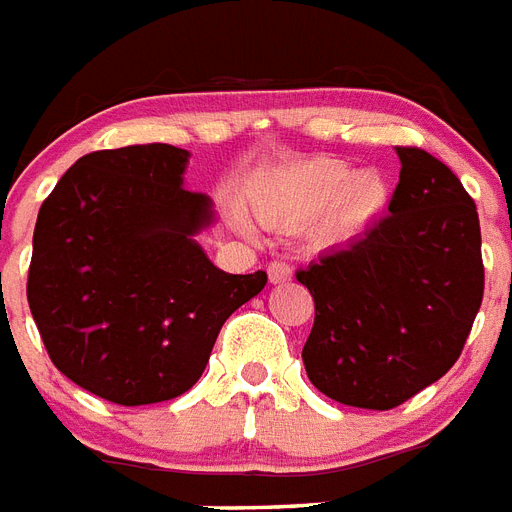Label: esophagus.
<instances>
[{
  "mask_svg": "<svg viewBox=\"0 0 512 512\" xmlns=\"http://www.w3.org/2000/svg\"><path fill=\"white\" fill-rule=\"evenodd\" d=\"M267 275L272 285H282V282H288L290 277H293V269H290L285 261H272L267 267Z\"/></svg>",
  "mask_w": 512,
  "mask_h": 512,
  "instance_id": "1",
  "label": "esophagus"
}]
</instances>
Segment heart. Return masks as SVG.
<instances>
[{
  "instance_id": "b5f03b06",
  "label": "heart",
  "mask_w": 512,
  "mask_h": 512,
  "mask_svg": "<svg viewBox=\"0 0 512 512\" xmlns=\"http://www.w3.org/2000/svg\"><path fill=\"white\" fill-rule=\"evenodd\" d=\"M391 185L378 169L351 171L341 158H312L288 163L261 179L253 206L267 222L301 224L325 216V230L335 237L362 230L388 208Z\"/></svg>"
}]
</instances>
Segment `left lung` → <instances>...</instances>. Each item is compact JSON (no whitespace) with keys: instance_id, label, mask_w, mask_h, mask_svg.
<instances>
[{"instance_id":"left-lung-1","label":"left lung","mask_w":512,"mask_h":512,"mask_svg":"<svg viewBox=\"0 0 512 512\" xmlns=\"http://www.w3.org/2000/svg\"><path fill=\"white\" fill-rule=\"evenodd\" d=\"M402 161L388 216L296 277L314 298L301 359L322 394L391 410L455 365L484 298L476 203L418 147Z\"/></svg>"}]
</instances>
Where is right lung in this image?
<instances>
[{"label":"right lung","mask_w":512,"mask_h":512,"mask_svg":"<svg viewBox=\"0 0 512 512\" xmlns=\"http://www.w3.org/2000/svg\"><path fill=\"white\" fill-rule=\"evenodd\" d=\"M190 153L150 142L89 153L39 208L28 306L49 359L113 404L190 391L216 335L267 272L230 275L195 240L216 222L185 187Z\"/></svg>","instance_id":"right-lung-1"}]
</instances>
